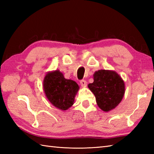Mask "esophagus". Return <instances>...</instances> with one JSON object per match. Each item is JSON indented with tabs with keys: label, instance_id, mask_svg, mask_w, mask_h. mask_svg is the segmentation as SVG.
Returning <instances> with one entry per match:
<instances>
[{
	"label": "esophagus",
	"instance_id": "34e87169",
	"mask_svg": "<svg viewBox=\"0 0 154 154\" xmlns=\"http://www.w3.org/2000/svg\"><path fill=\"white\" fill-rule=\"evenodd\" d=\"M80 84L82 87H86L87 86V81L85 80H81L80 81Z\"/></svg>",
	"mask_w": 154,
	"mask_h": 154
}]
</instances>
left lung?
<instances>
[{
	"mask_svg": "<svg viewBox=\"0 0 154 154\" xmlns=\"http://www.w3.org/2000/svg\"><path fill=\"white\" fill-rule=\"evenodd\" d=\"M93 79L88 87L95 96L97 105L104 112L115 109L125 93L122 77L114 71L100 69L94 72Z\"/></svg>",
	"mask_w": 154,
	"mask_h": 154,
	"instance_id": "1",
	"label": "left lung"
}]
</instances>
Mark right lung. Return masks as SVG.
I'll list each match as a JSON object with an SVG mask.
<instances>
[{
  "label": "right lung",
  "mask_w": 154,
  "mask_h": 154,
  "mask_svg": "<svg viewBox=\"0 0 154 154\" xmlns=\"http://www.w3.org/2000/svg\"><path fill=\"white\" fill-rule=\"evenodd\" d=\"M43 88L45 97L52 105L63 111L74 104L75 97L79 89L75 81L65 79L58 69L45 74Z\"/></svg>",
  "instance_id": "1"
}]
</instances>
